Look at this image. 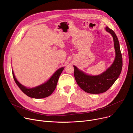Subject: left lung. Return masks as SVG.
Instances as JSON below:
<instances>
[{"instance_id": "1", "label": "left lung", "mask_w": 133, "mask_h": 133, "mask_svg": "<svg viewBox=\"0 0 133 133\" xmlns=\"http://www.w3.org/2000/svg\"><path fill=\"white\" fill-rule=\"evenodd\" d=\"M106 30L113 37L116 57L113 64L102 74L90 76L74 66V75L76 83L85 92L90 94H100L108 90L119 76L122 68V57L120 44L115 32L106 27Z\"/></svg>"}]
</instances>
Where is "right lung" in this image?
<instances>
[{
  "mask_svg": "<svg viewBox=\"0 0 133 133\" xmlns=\"http://www.w3.org/2000/svg\"><path fill=\"white\" fill-rule=\"evenodd\" d=\"M64 69V67L59 68L46 82L33 88H27L25 86L21 85L15 78L13 70L12 71L13 77L15 82L24 94L28 96L32 97V98L41 99L50 96L54 92L56 86H57L59 76Z\"/></svg>",
  "mask_w": 133,
  "mask_h": 133,
  "instance_id": "1",
  "label": "right lung"
}]
</instances>
